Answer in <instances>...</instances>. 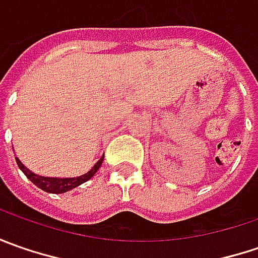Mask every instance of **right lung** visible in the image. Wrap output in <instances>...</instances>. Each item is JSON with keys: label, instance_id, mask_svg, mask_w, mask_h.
I'll return each mask as SVG.
<instances>
[{"label": "right lung", "instance_id": "1", "mask_svg": "<svg viewBox=\"0 0 258 258\" xmlns=\"http://www.w3.org/2000/svg\"><path fill=\"white\" fill-rule=\"evenodd\" d=\"M103 158L104 155L96 162V165H94L89 172L85 173V175H80V176H77V178H48V176H40V175H37V173L31 172L30 169H27L18 158H15V161H17L18 168L24 172L25 176H27L31 182L34 183V185H37L38 188H41L45 192L63 194L67 192V191H70V189H73L76 186H79V185H82V183L86 182V181H89L94 173L99 171V168L102 166Z\"/></svg>", "mask_w": 258, "mask_h": 258}]
</instances>
